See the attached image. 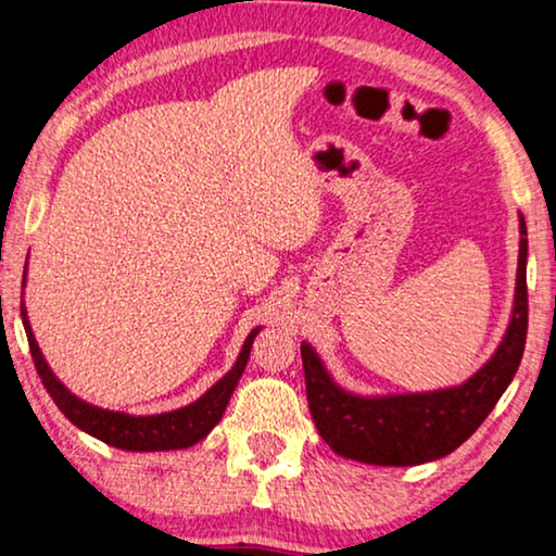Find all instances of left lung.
<instances>
[{"label": "left lung", "instance_id": "left-lung-1", "mask_svg": "<svg viewBox=\"0 0 556 556\" xmlns=\"http://www.w3.org/2000/svg\"><path fill=\"white\" fill-rule=\"evenodd\" d=\"M527 223L519 215L517 291L492 358L464 383L437 391L361 396L333 381L311 343H301L305 393L316 429L338 456L374 466H418L452 454L492 414L527 343Z\"/></svg>", "mask_w": 556, "mask_h": 556}]
</instances>
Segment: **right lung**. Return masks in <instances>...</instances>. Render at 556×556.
Wrapping results in <instances>:
<instances>
[{
    "mask_svg": "<svg viewBox=\"0 0 556 556\" xmlns=\"http://www.w3.org/2000/svg\"><path fill=\"white\" fill-rule=\"evenodd\" d=\"M22 324L27 331L29 351L35 358L37 374L42 378L47 393H50L60 412L70 418L77 429H83L90 437L104 441V444L125 448V452H173V448H188L198 441H203L207 433L215 429L225 414V406L236 391L240 376L245 371L248 358H251V349L255 336L261 333V326L248 333L243 349H240L236 364L228 374H225L218 383H213L203 396L192 404L175 408V412L152 414V416H130L123 412H110V408L92 406L75 396L67 386H64L54 371L47 364L35 333H31L27 308L22 301Z\"/></svg>",
    "mask_w": 556,
    "mask_h": 556,
    "instance_id": "1",
    "label": "right lung"
}]
</instances>
